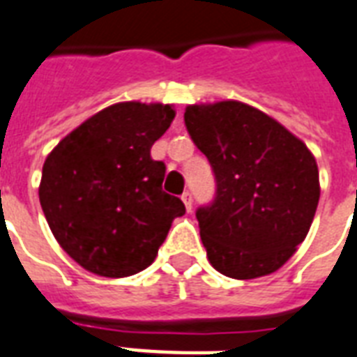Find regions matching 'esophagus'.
Returning a JSON list of instances; mask_svg holds the SVG:
<instances>
[{"mask_svg": "<svg viewBox=\"0 0 357 357\" xmlns=\"http://www.w3.org/2000/svg\"><path fill=\"white\" fill-rule=\"evenodd\" d=\"M181 200H183V204H185V208H187V211H190V209H192V195H190L189 190H187V192H183V195H181Z\"/></svg>", "mask_w": 357, "mask_h": 357, "instance_id": "obj_1", "label": "esophagus"}]
</instances>
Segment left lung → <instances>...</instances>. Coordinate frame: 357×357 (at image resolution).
I'll return each instance as SVG.
<instances>
[{
	"mask_svg": "<svg viewBox=\"0 0 357 357\" xmlns=\"http://www.w3.org/2000/svg\"><path fill=\"white\" fill-rule=\"evenodd\" d=\"M183 118L215 176V198L197 209L209 264L232 279L273 273L314 219L317 160L281 123L238 100L187 106Z\"/></svg>",
	"mask_w": 357,
	"mask_h": 357,
	"instance_id": "left-lung-1",
	"label": "left lung"
}]
</instances>
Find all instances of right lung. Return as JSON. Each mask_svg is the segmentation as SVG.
<instances>
[{"instance_id": "obj_1", "label": "right lung", "mask_w": 357, "mask_h": 357, "mask_svg": "<svg viewBox=\"0 0 357 357\" xmlns=\"http://www.w3.org/2000/svg\"><path fill=\"white\" fill-rule=\"evenodd\" d=\"M170 105L118 102L76 127L46 157L39 200L54 238L100 277H129L153 262L183 202L162 190L167 167L151 146Z\"/></svg>"}]
</instances>
